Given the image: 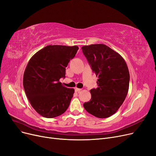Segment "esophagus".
Segmentation results:
<instances>
[{"instance_id":"34e87169","label":"esophagus","mask_w":156,"mask_h":156,"mask_svg":"<svg viewBox=\"0 0 156 156\" xmlns=\"http://www.w3.org/2000/svg\"><path fill=\"white\" fill-rule=\"evenodd\" d=\"M81 90H82V89H78V88H75V91L76 92H80Z\"/></svg>"}]
</instances>
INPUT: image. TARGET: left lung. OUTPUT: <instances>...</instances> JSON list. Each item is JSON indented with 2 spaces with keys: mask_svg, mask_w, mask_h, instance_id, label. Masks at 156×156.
Here are the masks:
<instances>
[{
  "mask_svg": "<svg viewBox=\"0 0 156 156\" xmlns=\"http://www.w3.org/2000/svg\"><path fill=\"white\" fill-rule=\"evenodd\" d=\"M93 72L98 77V88L90 90L91 99L83 107L100 119L112 116L122 105L129 90V73L120 54L103 44L82 47Z\"/></svg>",
  "mask_w": 156,
  "mask_h": 156,
  "instance_id": "left-lung-1",
  "label": "left lung"
}]
</instances>
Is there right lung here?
Here are the masks:
<instances>
[{
    "label": "right lung",
    "instance_id": "right-lung-1",
    "mask_svg": "<svg viewBox=\"0 0 156 156\" xmlns=\"http://www.w3.org/2000/svg\"><path fill=\"white\" fill-rule=\"evenodd\" d=\"M78 49L77 46L48 45L29 61L23 88L31 106L41 116L56 117L68 108L74 90L63 86L60 79L66 77V67Z\"/></svg>",
    "mask_w": 156,
    "mask_h": 156
}]
</instances>
